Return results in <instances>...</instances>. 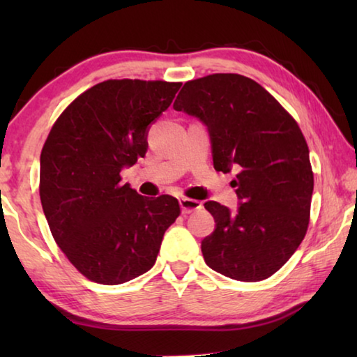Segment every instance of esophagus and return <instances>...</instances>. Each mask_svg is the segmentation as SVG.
<instances>
[{"instance_id": "1", "label": "esophagus", "mask_w": 357, "mask_h": 357, "mask_svg": "<svg viewBox=\"0 0 357 357\" xmlns=\"http://www.w3.org/2000/svg\"><path fill=\"white\" fill-rule=\"evenodd\" d=\"M179 204H181V211H183V214H190V213H193V211L202 209V206H203L200 202L192 200V198H181Z\"/></svg>"}]
</instances>
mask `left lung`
I'll use <instances>...</instances> for the list:
<instances>
[{"mask_svg":"<svg viewBox=\"0 0 357 357\" xmlns=\"http://www.w3.org/2000/svg\"><path fill=\"white\" fill-rule=\"evenodd\" d=\"M173 108L208 126L217 172L238 170L236 213L204 203L215 220L202 243L204 261L234 280L268 279L291 258L310 222L313 172L298 123L261 84L239 74L184 83Z\"/></svg>","mask_w":357,"mask_h":357,"instance_id":"8db88e82","label":"left lung"}]
</instances>
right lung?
<instances>
[{
    "label": "right lung",
    "mask_w": 357,
    "mask_h": 357,
    "mask_svg": "<svg viewBox=\"0 0 357 357\" xmlns=\"http://www.w3.org/2000/svg\"><path fill=\"white\" fill-rule=\"evenodd\" d=\"M183 83L107 80L59 114L40 153L39 195L52 236L86 279L119 285L153 268L181 214L172 195L148 198L121 184L144 157L148 126Z\"/></svg>",
    "instance_id": "1"
}]
</instances>
